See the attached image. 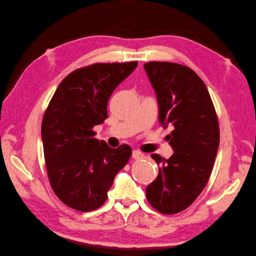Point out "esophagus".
<instances>
[{"instance_id": "obj_1", "label": "esophagus", "mask_w": 256, "mask_h": 256, "mask_svg": "<svg viewBox=\"0 0 256 256\" xmlns=\"http://www.w3.org/2000/svg\"><path fill=\"white\" fill-rule=\"evenodd\" d=\"M132 158L136 159V160L143 159L144 158V154L142 152H140V150H134L132 152Z\"/></svg>"}]
</instances>
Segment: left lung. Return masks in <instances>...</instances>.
Returning <instances> with one entry per match:
<instances>
[{
  "label": "left lung",
  "mask_w": 256,
  "mask_h": 256,
  "mask_svg": "<svg viewBox=\"0 0 256 256\" xmlns=\"http://www.w3.org/2000/svg\"><path fill=\"white\" fill-rule=\"evenodd\" d=\"M156 92L159 122L172 126L168 136L174 154H158L159 174L146 198L159 212L173 214L189 207L206 186L218 152L220 131L210 95L202 79L187 66L168 62L144 64Z\"/></svg>",
  "instance_id": "8db88e82"
}]
</instances>
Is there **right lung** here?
I'll use <instances>...</instances> for the list:
<instances>
[{
  "instance_id": "add662e5",
  "label": "right lung",
  "mask_w": 256,
  "mask_h": 256,
  "mask_svg": "<svg viewBox=\"0 0 256 256\" xmlns=\"http://www.w3.org/2000/svg\"><path fill=\"white\" fill-rule=\"evenodd\" d=\"M136 66L129 62L76 69L60 82L44 112L42 138L51 187L76 210L102 206L131 156L129 145L111 148L97 140L92 128L108 118L111 94Z\"/></svg>"
}]
</instances>
